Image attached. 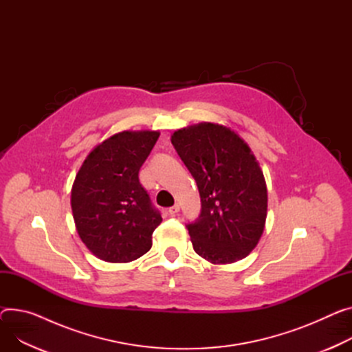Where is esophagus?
Returning <instances> with one entry per match:
<instances>
[{"label": "esophagus", "mask_w": 352, "mask_h": 352, "mask_svg": "<svg viewBox=\"0 0 352 352\" xmlns=\"http://www.w3.org/2000/svg\"><path fill=\"white\" fill-rule=\"evenodd\" d=\"M179 210H180V206L176 203L175 206H172V207H169V210H168V212L170 214V215H175V214H177L179 212Z\"/></svg>", "instance_id": "esophagus-1"}]
</instances>
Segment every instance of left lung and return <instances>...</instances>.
<instances>
[{"mask_svg": "<svg viewBox=\"0 0 352 352\" xmlns=\"http://www.w3.org/2000/svg\"><path fill=\"white\" fill-rule=\"evenodd\" d=\"M195 177L201 210L186 224L192 244L211 263H232L258 244L266 220L263 173L250 146L227 126L204 122L172 135Z\"/></svg>", "mask_w": 352, "mask_h": 352, "instance_id": "left-lung-1", "label": "left lung"}]
</instances>
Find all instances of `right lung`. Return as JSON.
<instances>
[{
	"instance_id": "obj_1",
	"label": "right lung",
	"mask_w": 352,
	"mask_h": 352,
	"mask_svg": "<svg viewBox=\"0 0 352 352\" xmlns=\"http://www.w3.org/2000/svg\"><path fill=\"white\" fill-rule=\"evenodd\" d=\"M159 138L156 131H124L94 148L72 188L77 232L105 262H131L152 247L162 215L140 182V169Z\"/></svg>"
}]
</instances>
